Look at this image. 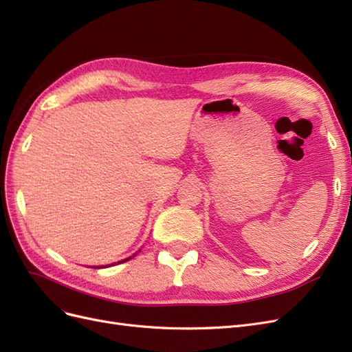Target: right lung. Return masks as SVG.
Instances as JSON below:
<instances>
[{"mask_svg":"<svg viewBox=\"0 0 352 352\" xmlns=\"http://www.w3.org/2000/svg\"><path fill=\"white\" fill-rule=\"evenodd\" d=\"M127 260H129V258H126V260H123V261H119V263H124V261H127Z\"/></svg>","mask_w":352,"mask_h":352,"instance_id":"right-lung-1","label":"right lung"}]
</instances>
